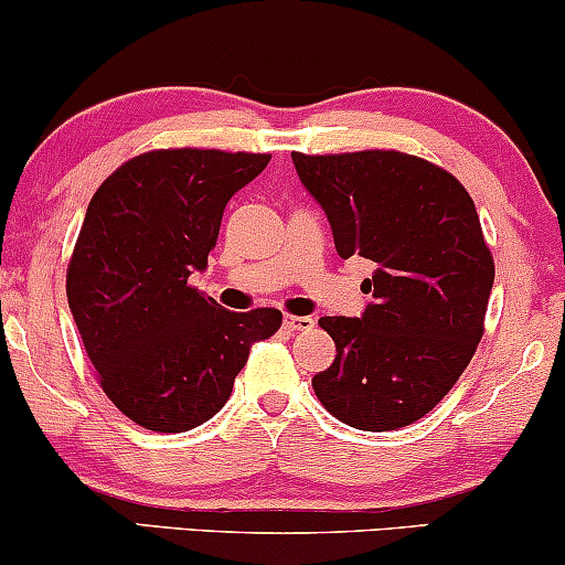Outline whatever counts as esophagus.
Returning a JSON list of instances; mask_svg holds the SVG:
<instances>
[{
    "mask_svg": "<svg viewBox=\"0 0 565 565\" xmlns=\"http://www.w3.org/2000/svg\"><path fill=\"white\" fill-rule=\"evenodd\" d=\"M313 319L310 316H284V329L287 332H308L313 327Z\"/></svg>",
    "mask_w": 565,
    "mask_h": 565,
    "instance_id": "34e87169",
    "label": "esophagus"
}]
</instances>
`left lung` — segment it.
<instances>
[{
    "label": "left lung",
    "mask_w": 565,
    "mask_h": 565,
    "mask_svg": "<svg viewBox=\"0 0 565 565\" xmlns=\"http://www.w3.org/2000/svg\"><path fill=\"white\" fill-rule=\"evenodd\" d=\"M342 260L377 265L359 319L323 316L337 355L319 401L355 430L417 423L451 391L483 337L494 260L476 204L454 174L398 151L291 153Z\"/></svg>",
    "instance_id": "8db88e82"
}]
</instances>
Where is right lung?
<instances>
[{
	"label": "right lung",
	"mask_w": 565,
	"mask_h": 565,
	"mask_svg": "<svg viewBox=\"0 0 565 565\" xmlns=\"http://www.w3.org/2000/svg\"><path fill=\"white\" fill-rule=\"evenodd\" d=\"M268 153L199 148L129 159L89 201L68 265V308L103 391L146 430L183 433L215 417L252 342L281 313H231L188 276L206 270L225 204Z\"/></svg>",
	"instance_id": "add662e5"
}]
</instances>
